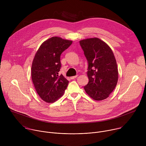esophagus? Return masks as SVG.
<instances>
[{
	"instance_id": "esophagus-1",
	"label": "esophagus",
	"mask_w": 146,
	"mask_h": 146,
	"mask_svg": "<svg viewBox=\"0 0 146 146\" xmlns=\"http://www.w3.org/2000/svg\"><path fill=\"white\" fill-rule=\"evenodd\" d=\"M77 76H78V75H76V76H72V77H70V79H72V80L74 79V78H76V77H77Z\"/></svg>"
}]
</instances>
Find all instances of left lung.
<instances>
[{
	"label": "left lung",
	"instance_id": "1",
	"mask_svg": "<svg viewBox=\"0 0 146 146\" xmlns=\"http://www.w3.org/2000/svg\"><path fill=\"white\" fill-rule=\"evenodd\" d=\"M88 61V84L84 88L96 100L109 97L117 84L118 72L115 58L110 47L98 38L80 41Z\"/></svg>",
	"mask_w": 146,
	"mask_h": 146
}]
</instances>
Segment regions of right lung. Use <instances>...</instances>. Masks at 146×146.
Listing matches in <instances>:
<instances>
[{
  "mask_svg": "<svg viewBox=\"0 0 146 146\" xmlns=\"http://www.w3.org/2000/svg\"><path fill=\"white\" fill-rule=\"evenodd\" d=\"M72 41L52 37L40 46L33 59L32 80L36 91L44 101L52 103L60 98L66 89L69 81L62 74L60 55L72 44Z\"/></svg>",
  "mask_w": 146,
  "mask_h": 146,
  "instance_id": "obj_1",
  "label": "right lung"
}]
</instances>
